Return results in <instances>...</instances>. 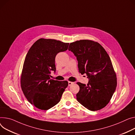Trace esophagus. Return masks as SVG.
Masks as SVG:
<instances>
[{"instance_id":"obj_1","label":"esophagus","mask_w":135,"mask_h":135,"mask_svg":"<svg viewBox=\"0 0 135 135\" xmlns=\"http://www.w3.org/2000/svg\"><path fill=\"white\" fill-rule=\"evenodd\" d=\"M74 84V82H71V81H69L68 82V86H71V85H73V84Z\"/></svg>"}]
</instances>
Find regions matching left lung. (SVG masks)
I'll return each mask as SVG.
<instances>
[{
  "mask_svg": "<svg viewBox=\"0 0 135 135\" xmlns=\"http://www.w3.org/2000/svg\"><path fill=\"white\" fill-rule=\"evenodd\" d=\"M68 50L78 61L79 71L89 78L87 85L77 83L79 103L89 110L95 111L110 102L117 87V77L112 62L105 49L92 40H83L70 43Z\"/></svg>",
  "mask_w": 135,
  "mask_h": 135,
  "instance_id": "8db88e82",
  "label": "left lung"
}]
</instances>
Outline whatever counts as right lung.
Wrapping results in <instances>:
<instances>
[{
	"label": "right lung",
	"instance_id": "obj_1",
	"mask_svg": "<svg viewBox=\"0 0 135 135\" xmlns=\"http://www.w3.org/2000/svg\"><path fill=\"white\" fill-rule=\"evenodd\" d=\"M69 43L52 39L36 41L26 55L21 76L22 90L29 103L47 110L60 101L68 85L67 81L50 79V70H56L55 56L68 49Z\"/></svg>",
	"mask_w": 135,
	"mask_h": 135
}]
</instances>
